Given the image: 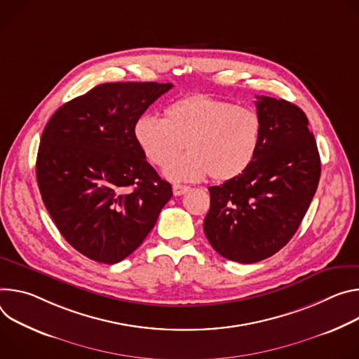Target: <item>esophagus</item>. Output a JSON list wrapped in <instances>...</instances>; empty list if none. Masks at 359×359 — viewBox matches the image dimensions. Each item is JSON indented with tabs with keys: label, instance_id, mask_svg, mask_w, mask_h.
Returning <instances> with one entry per match:
<instances>
[{
	"label": "esophagus",
	"instance_id": "obj_1",
	"mask_svg": "<svg viewBox=\"0 0 359 359\" xmlns=\"http://www.w3.org/2000/svg\"><path fill=\"white\" fill-rule=\"evenodd\" d=\"M191 188L188 185H181V184H174L172 185V192L175 196H180V195H184L185 192H188Z\"/></svg>",
	"mask_w": 359,
	"mask_h": 359
}]
</instances>
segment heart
<instances>
[{
    "label": "heart",
    "instance_id": "1",
    "mask_svg": "<svg viewBox=\"0 0 359 359\" xmlns=\"http://www.w3.org/2000/svg\"><path fill=\"white\" fill-rule=\"evenodd\" d=\"M262 134L259 114L250 107L192 94L164 109V119L141 115L134 126L135 141L152 165L164 167L185 147L188 151L165 167L171 181H200L211 174L229 181L245 172L258 154Z\"/></svg>",
    "mask_w": 359,
    "mask_h": 359
}]
</instances>
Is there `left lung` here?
I'll use <instances>...</instances> for the list:
<instances>
[{
	"instance_id": "1",
	"label": "left lung",
	"mask_w": 359,
	"mask_h": 359,
	"mask_svg": "<svg viewBox=\"0 0 359 359\" xmlns=\"http://www.w3.org/2000/svg\"><path fill=\"white\" fill-rule=\"evenodd\" d=\"M262 121L258 154L240 177L210 187L204 232L224 258L254 264L285 247L305 217L321 177V159L305 112L257 97Z\"/></svg>"
}]
</instances>
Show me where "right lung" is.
<instances>
[{"mask_svg": "<svg viewBox=\"0 0 359 359\" xmlns=\"http://www.w3.org/2000/svg\"><path fill=\"white\" fill-rule=\"evenodd\" d=\"M172 88L107 83L60 107L36 155V182L65 241L90 259L116 264L133 254L172 196L140 149L134 126Z\"/></svg>", "mask_w": 359, "mask_h": 359, "instance_id": "add662e5", "label": "right lung"}]
</instances>
